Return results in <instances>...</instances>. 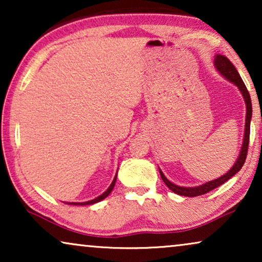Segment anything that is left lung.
<instances>
[{"instance_id": "left-lung-1", "label": "left lung", "mask_w": 262, "mask_h": 262, "mask_svg": "<svg viewBox=\"0 0 262 262\" xmlns=\"http://www.w3.org/2000/svg\"><path fill=\"white\" fill-rule=\"evenodd\" d=\"M214 67H216V70L220 73L224 78H227L228 81H230L231 83H234L236 87L238 88V91L241 92V94L245 99L246 102V125H245V135H243V143L241 146V150H239V155L237 159H236L234 166L230 168V170H228V173H225L222 177L214 179V180L207 181L205 184L195 186V187H182V186H178L170 182L168 179L164 177L162 170L160 169L161 178L164 184L167 185V187L170 189L171 192L177 193L179 195H185V196H198L202 194H205V193L212 191V189L220 187L221 185H223L224 182H227L229 179H231L234 175L239 171L243 164H245L246 157H247V151H248V144H249V134H250V119H252V100H250V95L248 91H247L246 84L243 83L241 76H239L238 71L236 70L230 60H229L225 56L217 55L216 58H214Z\"/></svg>"}]
</instances>
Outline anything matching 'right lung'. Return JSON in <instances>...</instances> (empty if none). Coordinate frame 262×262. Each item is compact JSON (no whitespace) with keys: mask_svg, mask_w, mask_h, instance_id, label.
Listing matches in <instances>:
<instances>
[{"mask_svg":"<svg viewBox=\"0 0 262 262\" xmlns=\"http://www.w3.org/2000/svg\"><path fill=\"white\" fill-rule=\"evenodd\" d=\"M116 181H117V174H116V177H114L113 181H112V184H111L110 187L107 188L106 191L103 192L101 195L96 196L95 199H93V200H88V202H83V203H67V204H71V205H91V204H95V203H99V202H101V200L105 199L106 196H108L110 193L112 192V189H113V187H114V185H116Z\"/></svg>","mask_w":262,"mask_h":262,"instance_id":"add662e5","label":"right lung"}]
</instances>
